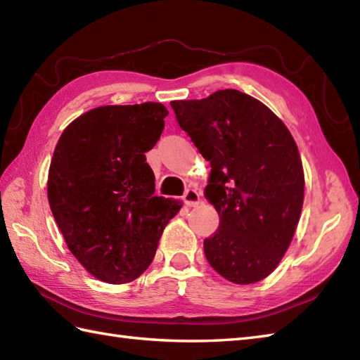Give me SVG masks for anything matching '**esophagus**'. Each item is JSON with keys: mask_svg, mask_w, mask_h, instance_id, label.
<instances>
[{"mask_svg": "<svg viewBox=\"0 0 360 360\" xmlns=\"http://www.w3.org/2000/svg\"><path fill=\"white\" fill-rule=\"evenodd\" d=\"M201 198H200V193L196 192L195 188H187L186 193H184V202L187 207H195L196 204H200Z\"/></svg>", "mask_w": 360, "mask_h": 360, "instance_id": "1", "label": "esophagus"}]
</instances>
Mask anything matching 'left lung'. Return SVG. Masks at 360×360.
Instances as JSON below:
<instances>
[{
	"instance_id": "8db88e82",
	"label": "left lung",
	"mask_w": 360,
	"mask_h": 360,
	"mask_svg": "<svg viewBox=\"0 0 360 360\" xmlns=\"http://www.w3.org/2000/svg\"><path fill=\"white\" fill-rule=\"evenodd\" d=\"M170 105L212 167L204 193L219 227L204 240L205 258L236 285L266 278L302 213L304 174L292 134L264 103L236 89Z\"/></svg>"
}]
</instances>
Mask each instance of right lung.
<instances>
[{
    "mask_svg": "<svg viewBox=\"0 0 360 360\" xmlns=\"http://www.w3.org/2000/svg\"><path fill=\"white\" fill-rule=\"evenodd\" d=\"M162 103L106 105L71 122L49 167L48 200L72 255L96 278L136 280L155 258L179 201L155 196L145 153L164 129Z\"/></svg>",
    "mask_w": 360,
    "mask_h": 360,
    "instance_id": "1",
    "label": "right lung"
}]
</instances>
